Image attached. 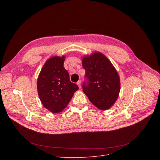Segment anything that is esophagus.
<instances>
[{
	"instance_id": "obj_1",
	"label": "esophagus",
	"mask_w": 160,
	"mask_h": 160,
	"mask_svg": "<svg viewBox=\"0 0 160 160\" xmlns=\"http://www.w3.org/2000/svg\"><path fill=\"white\" fill-rule=\"evenodd\" d=\"M77 85L79 87V88H81V81L80 80H78L77 82Z\"/></svg>"
}]
</instances>
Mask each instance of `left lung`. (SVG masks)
Segmentation results:
<instances>
[{
	"mask_svg": "<svg viewBox=\"0 0 160 160\" xmlns=\"http://www.w3.org/2000/svg\"><path fill=\"white\" fill-rule=\"evenodd\" d=\"M82 66L85 70L83 92L98 108L108 109L118 99L120 90V78L115 67L99 52L83 58Z\"/></svg>",
	"mask_w": 160,
	"mask_h": 160,
	"instance_id": "left-lung-1",
	"label": "left lung"
}]
</instances>
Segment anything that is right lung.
Returning a JSON list of instances; mask_svg holds the SVG:
<instances>
[{
    "instance_id": "add662e5",
    "label": "right lung",
    "mask_w": 160,
    "mask_h": 160,
    "mask_svg": "<svg viewBox=\"0 0 160 160\" xmlns=\"http://www.w3.org/2000/svg\"><path fill=\"white\" fill-rule=\"evenodd\" d=\"M64 61V56L48 59L37 80L40 99L45 108L54 113L62 111L78 89V85L70 81Z\"/></svg>"
}]
</instances>
